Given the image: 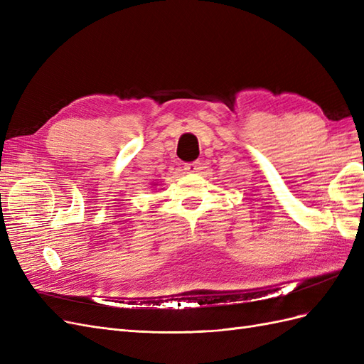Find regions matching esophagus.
I'll list each match as a JSON object with an SVG mask.
<instances>
[{
	"label": "esophagus",
	"instance_id": "1",
	"mask_svg": "<svg viewBox=\"0 0 364 364\" xmlns=\"http://www.w3.org/2000/svg\"><path fill=\"white\" fill-rule=\"evenodd\" d=\"M185 170L188 171V173H197V171L200 170V162L194 161V162H188V164H185Z\"/></svg>",
	"mask_w": 364,
	"mask_h": 364
}]
</instances>
